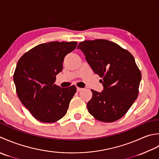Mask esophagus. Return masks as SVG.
<instances>
[{
	"instance_id": "1",
	"label": "esophagus",
	"mask_w": 159,
	"mask_h": 159,
	"mask_svg": "<svg viewBox=\"0 0 159 159\" xmlns=\"http://www.w3.org/2000/svg\"><path fill=\"white\" fill-rule=\"evenodd\" d=\"M77 91H81V90H83V89L80 88V87H77Z\"/></svg>"
}]
</instances>
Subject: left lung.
I'll use <instances>...</instances> for the list:
<instances>
[{"mask_svg":"<svg viewBox=\"0 0 159 159\" xmlns=\"http://www.w3.org/2000/svg\"><path fill=\"white\" fill-rule=\"evenodd\" d=\"M77 48L103 79L102 93L91 90L93 97L87 103L89 113L106 123L121 119L139 95L141 73L133 56L119 44L103 39L81 42Z\"/></svg>","mask_w":159,"mask_h":159,"instance_id":"1","label":"left lung"}]
</instances>
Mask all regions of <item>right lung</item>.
Segmentation results:
<instances>
[{
  "label": "right lung",
  "mask_w": 159,
  "mask_h": 159,
  "mask_svg": "<svg viewBox=\"0 0 159 159\" xmlns=\"http://www.w3.org/2000/svg\"><path fill=\"white\" fill-rule=\"evenodd\" d=\"M77 42H50L38 44L18 60L14 74L16 93L32 116L53 123L66 114L76 86L61 88L54 84L62 70L64 58L76 48Z\"/></svg>",
  "instance_id": "1"
}]
</instances>
